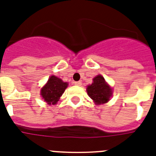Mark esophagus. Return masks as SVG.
<instances>
[{
	"instance_id": "esophagus-1",
	"label": "esophagus",
	"mask_w": 156,
	"mask_h": 156,
	"mask_svg": "<svg viewBox=\"0 0 156 156\" xmlns=\"http://www.w3.org/2000/svg\"><path fill=\"white\" fill-rule=\"evenodd\" d=\"M74 85H76V86H81V85H82V82H81V81H78V82H74Z\"/></svg>"
}]
</instances>
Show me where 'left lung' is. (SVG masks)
I'll list each match as a JSON object with an SVG mask.
<instances>
[{"mask_svg":"<svg viewBox=\"0 0 156 156\" xmlns=\"http://www.w3.org/2000/svg\"><path fill=\"white\" fill-rule=\"evenodd\" d=\"M87 94L96 105L105 104L109 101L112 95V90L107 84L101 75H97L93 79V83L86 89Z\"/></svg>","mask_w":156,"mask_h":156,"instance_id":"8db88e82","label":"left lung"}]
</instances>
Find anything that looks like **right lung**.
I'll return each mask as SVG.
<instances>
[{"label": "right lung", "mask_w": 156, "mask_h": 156, "mask_svg": "<svg viewBox=\"0 0 156 156\" xmlns=\"http://www.w3.org/2000/svg\"><path fill=\"white\" fill-rule=\"evenodd\" d=\"M67 86V82H64L61 78L52 75L49 78L47 84L41 89L40 95L48 105H55Z\"/></svg>", "instance_id": "obj_1"}]
</instances>
